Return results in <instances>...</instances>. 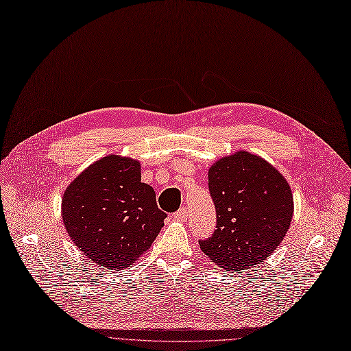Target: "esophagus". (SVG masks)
Returning <instances> with one entry per match:
<instances>
[{"instance_id": "34e87169", "label": "esophagus", "mask_w": 351, "mask_h": 351, "mask_svg": "<svg viewBox=\"0 0 351 351\" xmlns=\"http://www.w3.org/2000/svg\"><path fill=\"white\" fill-rule=\"evenodd\" d=\"M173 218H175V219H179V221H185V219L188 218V210H186V208L178 210V211L173 214Z\"/></svg>"}]
</instances>
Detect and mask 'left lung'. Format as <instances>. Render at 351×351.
I'll return each instance as SVG.
<instances>
[{
    "instance_id": "left-lung-1",
    "label": "left lung",
    "mask_w": 351,
    "mask_h": 351,
    "mask_svg": "<svg viewBox=\"0 0 351 351\" xmlns=\"http://www.w3.org/2000/svg\"><path fill=\"white\" fill-rule=\"evenodd\" d=\"M208 188L217 226L211 237L199 240L201 250L230 271L266 261L292 221L287 179L258 156L237 152L211 166Z\"/></svg>"
}]
</instances>
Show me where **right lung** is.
Listing matches in <instances>:
<instances>
[{"instance_id": "1", "label": "right lung", "mask_w": 351, "mask_h": 351, "mask_svg": "<svg viewBox=\"0 0 351 351\" xmlns=\"http://www.w3.org/2000/svg\"><path fill=\"white\" fill-rule=\"evenodd\" d=\"M62 217L72 241L110 270L132 266L163 227L166 213L141 182L137 160L111 154L90 165L63 193Z\"/></svg>"}]
</instances>
